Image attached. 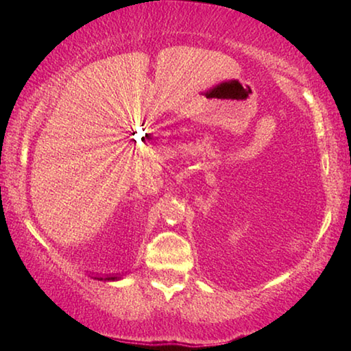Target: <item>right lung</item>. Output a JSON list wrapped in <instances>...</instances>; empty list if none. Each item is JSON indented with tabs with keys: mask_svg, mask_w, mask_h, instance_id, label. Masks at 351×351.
Returning a JSON list of instances; mask_svg holds the SVG:
<instances>
[{
	"mask_svg": "<svg viewBox=\"0 0 351 351\" xmlns=\"http://www.w3.org/2000/svg\"><path fill=\"white\" fill-rule=\"evenodd\" d=\"M97 278H100V280H117V276H106L105 278H102V277H97Z\"/></svg>",
	"mask_w": 351,
	"mask_h": 351,
	"instance_id": "right-lung-1",
	"label": "right lung"
}]
</instances>
